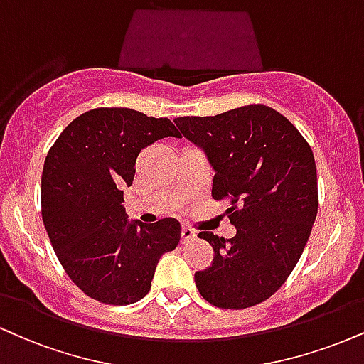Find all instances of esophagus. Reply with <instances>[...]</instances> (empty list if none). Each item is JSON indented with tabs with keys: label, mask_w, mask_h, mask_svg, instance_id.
<instances>
[{
	"label": "esophagus",
	"mask_w": 364,
	"mask_h": 364,
	"mask_svg": "<svg viewBox=\"0 0 364 364\" xmlns=\"http://www.w3.org/2000/svg\"><path fill=\"white\" fill-rule=\"evenodd\" d=\"M195 237H196V232L193 229H190V227L186 225L181 227V244L190 242V240H193Z\"/></svg>",
	"instance_id": "obj_1"
}]
</instances>
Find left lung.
<instances>
[{"label":"left lung","mask_w":364,"mask_h":364,"mask_svg":"<svg viewBox=\"0 0 364 364\" xmlns=\"http://www.w3.org/2000/svg\"><path fill=\"white\" fill-rule=\"evenodd\" d=\"M179 132L212 164L213 200H227L232 239L201 230L213 262L196 271L200 295L218 309L268 300L290 277L317 217L314 152L288 118L266 105L215 117H179Z\"/></svg>","instance_id":"8db88e82"}]
</instances>
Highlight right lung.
Masks as SVG:
<instances>
[{
	"label": "right lung",
	"mask_w": 364,
	"mask_h": 364,
	"mask_svg": "<svg viewBox=\"0 0 364 364\" xmlns=\"http://www.w3.org/2000/svg\"><path fill=\"white\" fill-rule=\"evenodd\" d=\"M164 137H181L169 118L95 108L74 118L46 157L43 225L68 277L102 304L144 299L159 257L181 237L176 218L130 224L122 205L139 152Z\"/></svg>",
	"instance_id": "right-lung-1"
}]
</instances>
